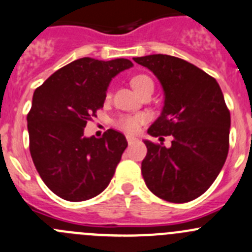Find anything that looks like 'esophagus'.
<instances>
[{
	"label": "esophagus",
	"mask_w": 252,
	"mask_h": 252,
	"mask_svg": "<svg viewBox=\"0 0 252 252\" xmlns=\"http://www.w3.org/2000/svg\"><path fill=\"white\" fill-rule=\"evenodd\" d=\"M136 140L135 136H131V135H126V141H128V144H133L134 141Z\"/></svg>",
	"instance_id": "esophagus-1"
}]
</instances>
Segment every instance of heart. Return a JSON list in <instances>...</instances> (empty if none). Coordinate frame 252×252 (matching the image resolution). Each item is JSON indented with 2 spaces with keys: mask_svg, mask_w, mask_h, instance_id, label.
I'll use <instances>...</instances> for the list:
<instances>
[{
  "mask_svg": "<svg viewBox=\"0 0 252 252\" xmlns=\"http://www.w3.org/2000/svg\"><path fill=\"white\" fill-rule=\"evenodd\" d=\"M131 86L133 89L138 92L139 94H144L148 90H154V82L150 77L145 76V75H138L131 80ZM146 117L144 114H136V116H126L122 117L118 122L117 126L121 128L122 130L128 131V133H135L138 129L140 128L141 124L145 122Z\"/></svg>",
  "mask_w": 252,
  "mask_h": 252,
  "instance_id": "b5f03b06",
  "label": "heart"
}]
</instances>
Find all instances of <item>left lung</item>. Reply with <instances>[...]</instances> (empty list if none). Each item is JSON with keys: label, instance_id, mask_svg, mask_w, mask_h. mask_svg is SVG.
<instances>
[{"label": "left lung", "instance_id": "left-lung-1", "mask_svg": "<svg viewBox=\"0 0 252 252\" xmlns=\"http://www.w3.org/2000/svg\"><path fill=\"white\" fill-rule=\"evenodd\" d=\"M134 61L155 75L163 91L162 111L148 133L172 136L170 148L144 140L146 187L167 202L193 201L211 187L228 156L230 113L220 86L175 56L154 54Z\"/></svg>", "mask_w": 252, "mask_h": 252}]
</instances>
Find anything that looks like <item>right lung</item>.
Masks as SVG:
<instances>
[{"label":"right lung","mask_w":252,"mask_h":252,"mask_svg":"<svg viewBox=\"0 0 252 252\" xmlns=\"http://www.w3.org/2000/svg\"><path fill=\"white\" fill-rule=\"evenodd\" d=\"M133 67L128 59L81 58L54 72L34 91L27 116L34 166L51 192L70 202L94 198L111 182L126 136L109 129L85 136L91 116L102 108L112 80Z\"/></svg>","instance_id":"1"}]
</instances>
